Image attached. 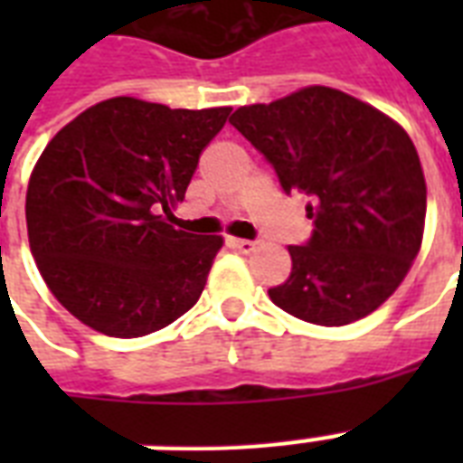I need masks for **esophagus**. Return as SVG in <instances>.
I'll list each match as a JSON object with an SVG mask.
<instances>
[{"label":"esophagus","mask_w":463,"mask_h":463,"mask_svg":"<svg viewBox=\"0 0 463 463\" xmlns=\"http://www.w3.org/2000/svg\"><path fill=\"white\" fill-rule=\"evenodd\" d=\"M231 247H235V250L242 254H250L254 247H257V242H252V240H242V238H231Z\"/></svg>","instance_id":"34e87169"}]
</instances>
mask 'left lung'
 Segmentation results:
<instances>
[{
    "label": "left lung",
    "mask_w": 463,
    "mask_h": 463,
    "mask_svg": "<svg viewBox=\"0 0 463 463\" xmlns=\"http://www.w3.org/2000/svg\"><path fill=\"white\" fill-rule=\"evenodd\" d=\"M231 125L274 165L286 192L312 196L307 245L269 288L288 315L319 326L358 322L409 274L425 231V175L399 122L329 86L242 105Z\"/></svg>",
    "instance_id": "obj_1"
}]
</instances>
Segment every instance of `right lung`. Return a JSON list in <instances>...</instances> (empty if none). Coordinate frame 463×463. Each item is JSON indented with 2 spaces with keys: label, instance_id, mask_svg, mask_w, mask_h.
Segmentation results:
<instances>
[{
  "label": "right lung",
  "instance_id": "add662e5",
  "mask_svg": "<svg viewBox=\"0 0 463 463\" xmlns=\"http://www.w3.org/2000/svg\"><path fill=\"white\" fill-rule=\"evenodd\" d=\"M231 110L119 96L50 139L25 192L28 242L47 288L79 322L137 338L199 300L223 238L175 231L160 211L184 199Z\"/></svg>",
  "mask_w": 463,
  "mask_h": 463
}]
</instances>
